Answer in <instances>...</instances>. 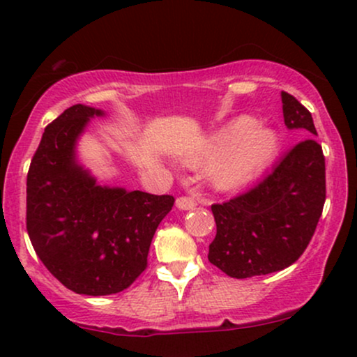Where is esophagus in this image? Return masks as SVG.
<instances>
[{"label": "esophagus", "instance_id": "1", "mask_svg": "<svg viewBox=\"0 0 357 357\" xmlns=\"http://www.w3.org/2000/svg\"><path fill=\"white\" fill-rule=\"evenodd\" d=\"M195 206V199L188 198V196H181V198L176 199V208H178V210H192Z\"/></svg>", "mask_w": 357, "mask_h": 357}]
</instances>
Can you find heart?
<instances>
[{"label": "heart", "mask_w": 357, "mask_h": 357, "mask_svg": "<svg viewBox=\"0 0 357 357\" xmlns=\"http://www.w3.org/2000/svg\"><path fill=\"white\" fill-rule=\"evenodd\" d=\"M277 151L275 130L240 116L213 132L186 161L191 166L208 165L206 179L215 190L235 191L255 181L272 165Z\"/></svg>", "instance_id": "1"}]
</instances>
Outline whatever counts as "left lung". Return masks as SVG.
Wrapping results in <instances>:
<instances>
[{
    "label": "left lung",
    "mask_w": 357,
    "mask_h": 357,
    "mask_svg": "<svg viewBox=\"0 0 357 357\" xmlns=\"http://www.w3.org/2000/svg\"><path fill=\"white\" fill-rule=\"evenodd\" d=\"M287 129L317 136L310 112L282 92ZM326 202L322 147L305 139L278 161L260 184L213 204L216 236L208 260L233 278L267 275L292 265L312 238Z\"/></svg>",
    "instance_id": "1"
}]
</instances>
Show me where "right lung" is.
Returning <instances> with one entry per match:
<instances>
[{"mask_svg":"<svg viewBox=\"0 0 357 357\" xmlns=\"http://www.w3.org/2000/svg\"><path fill=\"white\" fill-rule=\"evenodd\" d=\"M102 109L77 104L45 129L26 178V230L53 277L82 296L122 292L144 272L174 198L102 186L80 162L79 139Z\"/></svg>","mask_w":357,"mask_h":357,"instance_id":"1","label":"right lung"}]
</instances>
